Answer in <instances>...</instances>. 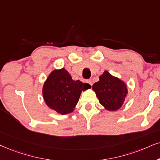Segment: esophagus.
<instances>
[{
    "label": "esophagus",
    "instance_id": "obj_1",
    "mask_svg": "<svg viewBox=\"0 0 160 160\" xmlns=\"http://www.w3.org/2000/svg\"><path fill=\"white\" fill-rule=\"evenodd\" d=\"M86 82H88V84L91 85V86H92V80H87Z\"/></svg>",
    "mask_w": 160,
    "mask_h": 160
}]
</instances>
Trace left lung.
I'll return each mask as SVG.
<instances>
[{
	"mask_svg": "<svg viewBox=\"0 0 160 160\" xmlns=\"http://www.w3.org/2000/svg\"><path fill=\"white\" fill-rule=\"evenodd\" d=\"M99 81L93 85L100 103L108 111H117L122 107L128 94L125 83L112 76L107 71L99 77Z\"/></svg>",
	"mask_w": 160,
	"mask_h": 160,
	"instance_id": "1",
	"label": "left lung"
}]
</instances>
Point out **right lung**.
Returning a JSON list of instances; mask_svg holds the SVG:
<instances>
[{
  "mask_svg": "<svg viewBox=\"0 0 160 160\" xmlns=\"http://www.w3.org/2000/svg\"><path fill=\"white\" fill-rule=\"evenodd\" d=\"M91 88L88 83L73 80L67 70L62 68L50 73L44 82L43 97L49 108L62 115L74 110L82 91Z\"/></svg>",
  "mask_w": 160,
  "mask_h": 160,
  "instance_id": "obj_1",
  "label": "right lung"
}]
</instances>
